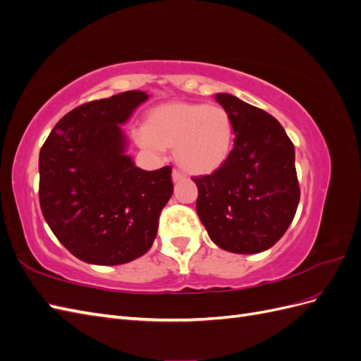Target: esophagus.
Listing matches in <instances>:
<instances>
[{"label":"esophagus","instance_id":"1","mask_svg":"<svg viewBox=\"0 0 361 361\" xmlns=\"http://www.w3.org/2000/svg\"><path fill=\"white\" fill-rule=\"evenodd\" d=\"M171 178H173V182H179V180L183 179V174L179 170H173Z\"/></svg>","mask_w":361,"mask_h":361}]
</instances>
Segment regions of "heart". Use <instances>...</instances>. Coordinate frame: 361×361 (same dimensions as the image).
Listing matches in <instances>:
<instances>
[{"label": "heart", "instance_id": "1", "mask_svg": "<svg viewBox=\"0 0 361 361\" xmlns=\"http://www.w3.org/2000/svg\"><path fill=\"white\" fill-rule=\"evenodd\" d=\"M140 147L161 154L174 147V159L191 174H209L231 155L233 126L221 105L170 102L154 108L146 126L134 130Z\"/></svg>", "mask_w": 361, "mask_h": 361}]
</instances>
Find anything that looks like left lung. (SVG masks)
<instances>
[{
	"label": "left lung",
	"instance_id": "8db88e82",
	"mask_svg": "<svg viewBox=\"0 0 361 361\" xmlns=\"http://www.w3.org/2000/svg\"><path fill=\"white\" fill-rule=\"evenodd\" d=\"M215 99L231 114L233 149L212 174L192 178L195 211L220 248L255 255L274 245L300 203L295 147L271 114L228 93Z\"/></svg>",
	"mask_w": 361,
	"mask_h": 361
}]
</instances>
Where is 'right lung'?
<instances>
[{"label":"right lung","instance_id":"right-lung-1","mask_svg":"<svg viewBox=\"0 0 361 361\" xmlns=\"http://www.w3.org/2000/svg\"><path fill=\"white\" fill-rule=\"evenodd\" d=\"M146 92L76 106L54 126L39 155V199L52 233L87 264L122 265L147 253L173 194L171 169L135 166L122 130Z\"/></svg>","mask_w":361,"mask_h":361}]
</instances>
